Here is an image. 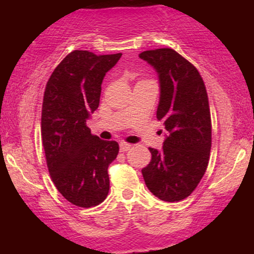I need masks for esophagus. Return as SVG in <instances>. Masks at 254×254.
Here are the masks:
<instances>
[{
    "label": "esophagus",
    "instance_id": "obj_1",
    "mask_svg": "<svg viewBox=\"0 0 254 254\" xmlns=\"http://www.w3.org/2000/svg\"><path fill=\"white\" fill-rule=\"evenodd\" d=\"M131 147H132V145L130 143H125V142H121V144H119V149H121V151H127Z\"/></svg>",
    "mask_w": 254,
    "mask_h": 254
}]
</instances>
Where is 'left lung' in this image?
Masks as SVG:
<instances>
[{"label": "left lung", "instance_id": "8db88e82", "mask_svg": "<svg viewBox=\"0 0 254 254\" xmlns=\"http://www.w3.org/2000/svg\"><path fill=\"white\" fill-rule=\"evenodd\" d=\"M159 75L156 118L164 123L161 150L149 148L151 160L142 170L147 188L165 202H179L193 192L206 167L211 148L208 94L200 74L173 49L139 54Z\"/></svg>", "mask_w": 254, "mask_h": 254}]
</instances>
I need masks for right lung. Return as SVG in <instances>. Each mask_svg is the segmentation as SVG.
<instances>
[{
    "instance_id": "right-lung-1",
    "label": "right lung",
    "mask_w": 254,
    "mask_h": 254,
    "mask_svg": "<svg viewBox=\"0 0 254 254\" xmlns=\"http://www.w3.org/2000/svg\"><path fill=\"white\" fill-rule=\"evenodd\" d=\"M122 54L70 52L46 83L42 109V139L52 182L68 202L90 208L110 190L107 168L118 155L116 141L90 133L87 119L99 107L101 83Z\"/></svg>"
}]
</instances>
